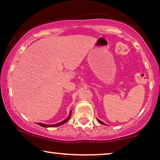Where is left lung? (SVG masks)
I'll return each mask as SVG.
<instances>
[{
    "label": "left lung",
    "instance_id": "left-lung-1",
    "mask_svg": "<svg viewBox=\"0 0 160 160\" xmlns=\"http://www.w3.org/2000/svg\"><path fill=\"white\" fill-rule=\"evenodd\" d=\"M98 122H100V123H101L102 124H105V123H103V122H101V121H100V120H99V119H98Z\"/></svg>",
    "mask_w": 160,
    "mask_h": 160
}]
</instances>
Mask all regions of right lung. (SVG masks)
Returning <instances> with one entry per match:
<instances>
[{
  "label": "right lung",
  "instance_id": "1",
  "mask_svg": "<svg viewBox=\"0 0 160 160\" xmlns=\"http://www.w3.org/2000/svg\"><path fill=\"white\" fill-rule=\"evenodd\" d=\"M71 111H70V113L68 115V117L66 119L63 120V121L59 122L58 124H43V123H38V125H40L41 127H43V128H54V127H58V126H60V125H62V124H65V122H67L68 120L70 119V118H71Z\"/></svg>",
  "mask_w": 160,
  "mask_h": 160
}]
</instances>
